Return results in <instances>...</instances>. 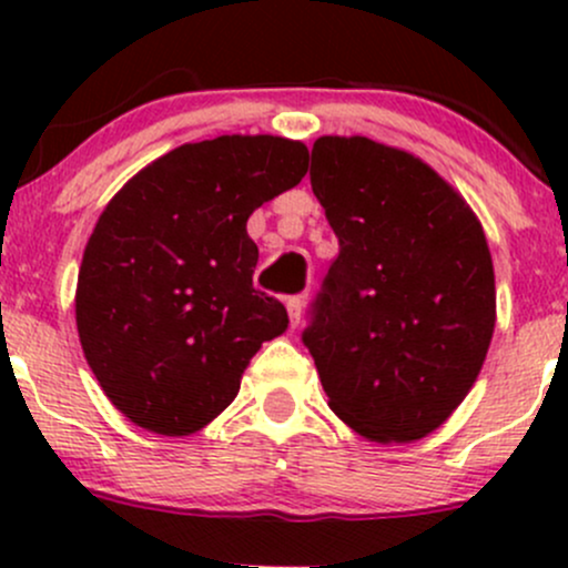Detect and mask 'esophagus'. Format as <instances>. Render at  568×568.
Here are the masks:
<instances>
[{"mask_svg":"<svg viewBox=\"0 0 568 568\" xmlns=\"http://www.w3.org/2000/svg\"><path fill=\"white\" fill-rule=\"evenodd\" d=\"M304 304L306 298L304 296H291L285 306H288V317H291V325H298L302 323V315H304Z\"/></svg>","mask_w":568,"mask_h":568,"instance_id":"esophagus-1","label":"esophagus"}]
</instances>
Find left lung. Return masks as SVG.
<instances>
[{"label": "left lung", "instance_id": "obj_1", "mask_svg": "<svg viewBox=\"0 0 568 568\" xmlns=\"http://www.w3.org/2000/svg\"><path fill=\"white\" fill-rule=\"evenodd\" d=\"M310 181L338 237L302 334L328 406L363 438H425L470 393L491 344L484 226L433 168L363 135L317 139Z\"/></svg>", "mask_w": 568, "mask_h": 568}]
</instances>
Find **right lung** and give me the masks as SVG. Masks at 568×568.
<instances>
[{"label":"right lung","mask_w":568,"mask_h":568,"mask_svg":"<svg viewBox=\"0 0 568 568\" xmlns=\"http://www.w3.org/2000/svg\"><path fill=\"white\" fill-rule=\"evenodd\" d=\"M302 141L219 135L154 160L114 194L84 247L77 331L133 425L189 435L234 400L251 357L288 328L253 288L247 216L306 173Z\"/></svg>","instance_id":"1"}]
</instances>
